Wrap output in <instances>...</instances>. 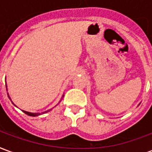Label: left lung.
Segmentation results:
<instances>
[{
	"label": "left lung",
	"instance_id": "obj_1",
	"mask_svg": "<svg viewBox=\"0 0 152 152\" xmlns=\"http://www.w3.org/2000/svg\"><path fill=\"white\" fill-rule=\"evenodd\" d=\"M139 104H140V103H139ZM139 104H138V105H139Z\"/></svg>",
	"mask_w": 152,
	"mask_h": 152
}]
</instances>
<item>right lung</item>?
I'll list each match as a JSON object with an SVG mask.
<instances>
[{
  "label": "right lung",
  "instance_id": "add662e5",
  "mask_svg": "<svg viewBox=\"0 0 152 152\" xmlns=\"http://www.w3.org/2000/svg\"><path fill=\"white\" fill-rule=\"evenodd\" d=\"M6 90H7V86H6ZM63 96H64V95H63V97H62V99H63ZM8 97H9V99H10V100H11V99H10V95H9V94H8ZM62 99H61V100H62ZM61 100H60V101H59V102H61ZM11 102H12V100H11ZM59 102H58V103H59ZM12 103H13V104H14V105H15V107H17V106L15 105V103H14V102H12ZM58 104H57V105H58ZM57 105H56V106H57ZM56 106H55V107H56ZM52 109H53V108H51V109H50V110H48V111H45V112H42L41 114H45V113H47V112H50V111H51ZM23 112H24L25 114L28 115H30V116H38V115H41V114H40V113H32V112H26V111H23Z\"/></svg>",
  "mask_w": 152,
  "mask_h": 152
}]
</instances>
